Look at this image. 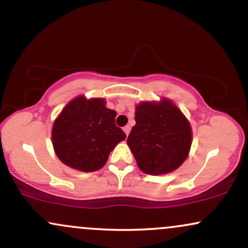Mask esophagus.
<instances>
[{"instance_id": "34e87169", "label": "esophagus", "mask_w": 248, "mask_h": 248, "mask_svg": "<svg viewBox=\"0 0 248 248\" xmlns=\"http://www.w3.org/2000/svg\"><path fill=\"white\" fill-rule=\"evenodd\" d=\"M124 134H126L127 136L129 135V133H130V127H129V126H126V127H124Z\"/></svg>"}]
</instances>
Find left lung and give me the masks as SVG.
<instances>
[{
    "instance_id": "left-lung-1",
    "label": "left lung",
    "mask_w": 248,
    "mask_h": 248,
    "mask_svg": "<svg viewBox=\"0 0 248 248\" xmlns=\"http://www.w3.org/2000/svg\"><path fill=\"white\" fill-rule=\"evenodd\" d=\"M135 121L127 144L142 171L164 175L183 164L191 148L192 129L171 100L140 102L135 107Z\"/></svg>"
}]
</instances>
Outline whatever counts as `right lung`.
Listing matches in <instances>:
<instances>
[{
  "label": "right lung",
  "instance_id": "add662e5",
  "mask_svg": "<svg viewBox=\"0 0 248 248\" xmlns=\"http://www.w3.org/2000/svg\"><path fill=\"white\" fill-rule=\"evenodd\" d=\"M116 112L104 98L79 95L62 108L52 126V144L65 166L84 172L101 169L110 152L126 139L115 126Z\"/></svg>",
  "mask_w": 248,
  "mask_h": 248
}]
</instances>
